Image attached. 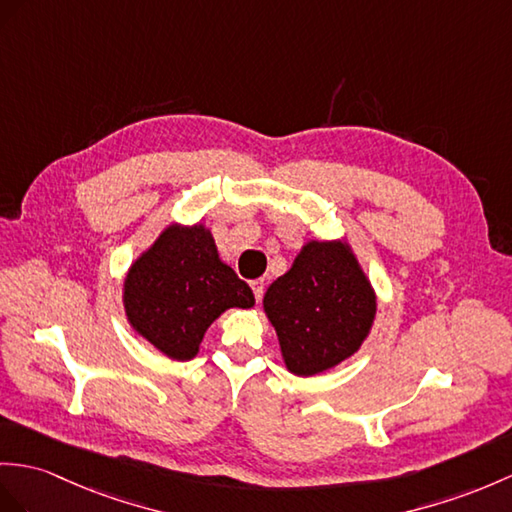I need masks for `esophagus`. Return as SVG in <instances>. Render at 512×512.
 <instances>
[{"label":"esophagus","mask_w":512,"mask_h":512,"mask_svg":"<svg viewBox=\"0 0 512 512\" xmlns=\"http://www.w3.org/2000/svg\"><path fill=\"white\" fill-rule=\"evenodd\" d=\"M249 286H252L256 302H260V299H263V295H265V282L263 280H252V282H249Z\"/></svg>","instance_id":"esophagus-1"}]
</instances>
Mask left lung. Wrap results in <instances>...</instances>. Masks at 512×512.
<instances>
[{
	"label": "left lung",
	"mask_w": 512,
	"mask_h": 512,
	"mask_svg": "<svg viewBox=\"0 0 512 512\" xmlns=\"http://www.w3.org/2000/svg\"><path fill=\"white\" fill-rule=\"evenodd\" d=\"M263 304L295 376H315L350 358L376 317L371 284L341 241L306 243Z\"/></svg>",
	"instance_id": "obj_1"
}]
</instances>
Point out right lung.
<instances>
[{
  "instance_id": "add662e5",
  "label": "right lung",
  "mask_w": 512,
  "mask_h": 512,
  "mask_svg": "<svg viewBox=\"0 0 512 512\" xmlns=\"http://www.w3.org/2000/svg\"><path fill=\"white\" fill-rule=\"evenodd\" d=\"M123 304L132 328L173 360H189L228 308L254 306L247 282L223 265L204 226H171L130 267Z\"/></svg>"
}]
</instances>
